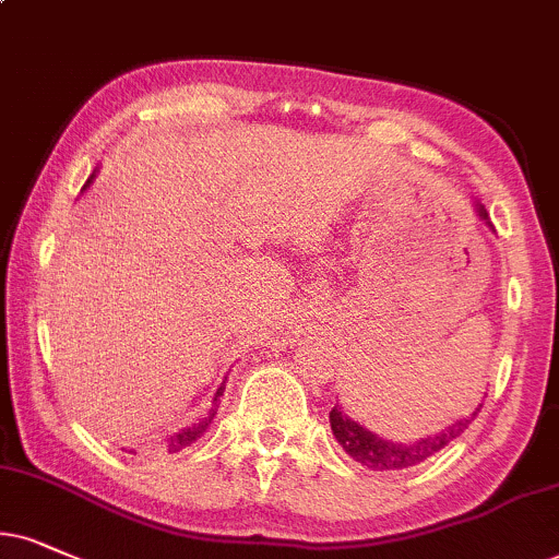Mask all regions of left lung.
Instances as JSON below:
<instances>
[{
  "instance_id": "obj_1",
  "label": "left lung",
  "mask_w": 559,
  "mask_h": 559,
  "mask_svg": "<svg viewBox=\"0 0 559 559\" xmlns=\"http://www.w3.org/2000/svg\"><path fill=\"white\" fill-rule=\"evenodd\" d=\"M479 216L487 218L485 209H479ZM479 409H483V405L475 407V413H469L467 418L456 420L454 426L443 428L441 433L420 438V441H413V443L384 441V438H379L377 433H371V430L358 426L356 420H350L337 405L330 409V426H332V433L337 438V443H341V447L348 451L356 462L366 464L369 469H379V472L407 469V467H415V464L426 462L428 456H433L436 451H441L443 447H449L456 436H462L464 430H467L469 423L477 418Z\"/></svg>"
}]
</instances>
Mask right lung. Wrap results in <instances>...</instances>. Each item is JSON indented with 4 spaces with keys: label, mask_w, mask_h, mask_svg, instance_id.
<instances>
[{
    "label": "right lung",
    "mask_w": 559,
    "mask_h": 559,
    "mask_svg": "<svg viewBox=\"0 0 559 559\" xmlns=\"http://www.w3.org/2000/svg\"><path fill=\"white\" fill-rule=\"evenodd\" d=\"M222 392H224V384H222V386H218V392H216V397H214V402H216L218 397H222ZM211 415H214V413H211ZM209 423H211V418H209L206 423H198V426H195V428H186V430H180V433H175L173 438H169L167 449H169V451H180V449H186V447H188V443H193V441H195V438H198V436H201V433H203V430H206V426H209Z\"/></svg>",
    "instance_id": "right-lung-1"
}]
</instances>
